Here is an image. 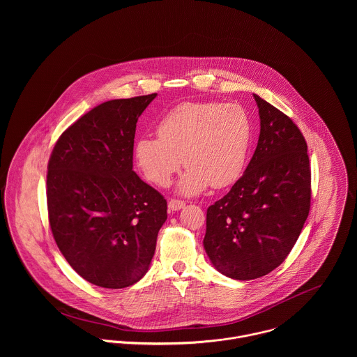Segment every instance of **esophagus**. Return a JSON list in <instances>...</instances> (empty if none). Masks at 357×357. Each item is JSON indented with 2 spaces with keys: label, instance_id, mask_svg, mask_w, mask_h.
<instances>
[{
  "label": "esophagus",
  "instance_id": "esophagus-1",
  "mask_svg": "<svg viewBox=\"0 0 357 357\" xmlns=\"http://www.w3.org/2000/svg\"><path fill=\"white\" fill-rule=\"evenodd\" d=\"M167 204H169V208H170V210L176 211V210H180V208H183V207L185 206V202H184V201H181V199H176V198H172Z\"/></svg>",
  "mask_w": 357,
  "mask_h": 357
}]
</instances>
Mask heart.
Listing matches in <instances>:
<instances>
[{
	"instance_id": "1",
	"label": "heart",
	"mask_w": 357,
	"mask_h": 357,
	"mask_svg": "<svg viewBox=\"0 0 357 357\" xmlns=\"http://www.w3.org/2000/svg\"><path fill=\"white\" fill-rule=\"evenodd\" d=\"M158 137L137 140L135 155L144 177L167 187L184 165L188 167L180 191L197 195L208 185L234 184L246 166L252 122L238 102H184L170 109L158 123Z\"/></svg>"
}]
</instances>
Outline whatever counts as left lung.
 <instances>
[{
  "instance_id": "1",
  "label": "left lung",
  "mask_w": 357,
  "mask_h": 357,
  "mask_svg": "<svg viewBox=\"0 0 357 357\" xmlns=\"http://www.w3.org/2000/svg\"><path fill=\"white\" fill-rule=\"evenodd\" d=\"M261 121L255 155L231 191L206 214L204 246L217 271L252 280L294 248L310 208L305 139L290 116L255 95Z\"/></svg>"
}]
</instances>
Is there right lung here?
Instances as JSON below:
<instances>
[{"label":"right lung","instance_id":"add662e5","mask_svg":"<svg viewBox=\"0 0 357 357\" xmlns=\"http://www.w3.org/2000/svg\"><path fill=\"white\" fill-rule=\"evenodd\" d=\"M156 93L102 102L68 126L48 162L52 235L92 284L123 289L149 271L167 202L133 172L136 123Z\"/></svg>","mask_w":357,"mask_h":357}]
</instances>
